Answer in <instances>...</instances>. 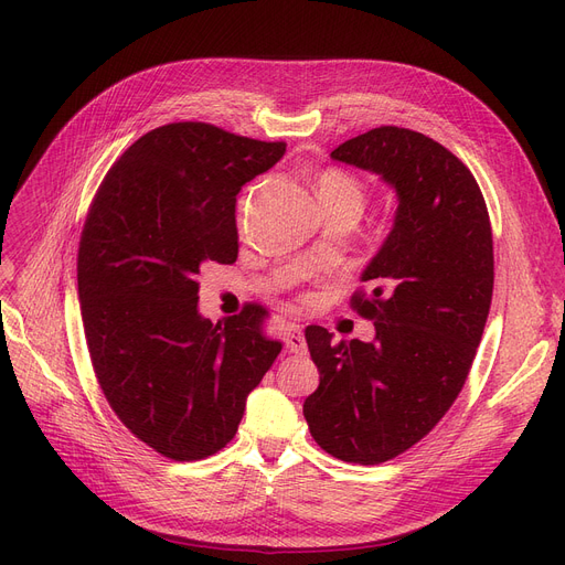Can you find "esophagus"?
<instances>
[{"instance_id":"esophagus-1","label":"esophagus","mask_w":565,"mask_h":565,"mask_svg":"<svg viewBox=\"0 0 565 565\" xmlns=\"http://www.w3.org/2000/svg\"><path fill=\"white\" fill-rule=\"evenodd\" d=\"M284 341H286V348L290 352H295V354H305L307 352V341H305L302 324H298V322H286Z\"/></svg>"}]
</instances>
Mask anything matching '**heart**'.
I'll list each match as a JSON object with an SVG mask.
<instances>
[{
	"label": "heart",
	"instance_id": "heart-1",
	"mask_svg": "<svg viewBox=\"0 0 565 565\" xmlns=\"http://www.w3.org/2000/svg\"><path fill=\"white\" fill-rule=\"evenodd\" d=\"M316 194H318L320 203L322 201H332V199H341V196H358V199H362V188H360L358 181H354L352 175L332 169V171H324L318 178Z\"/></svg>",
	"mask_w": 565,
	"mask_h": 565
}]
</instances>
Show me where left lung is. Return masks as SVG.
Masks as SVG:
<instances>
[{
    "mask_svg": "<svg viewBox=\"0 0 565 565\" xmlns=\"http://www.w3.org/2000/svg\"><path fill=\"white\" fill-rule=\"evenodd\" d=\"M332 158L380 173L398 211L350 298L375 341L305 330L320 373L305 419L322 451L380 465L422 441L462 390L492 302V226L477 178L422 132L380 126Z\"/></svg>",
    "mask_w": 565,
    "mask_h": 565,
    "instance_id": "obj_1",
    "label": "left lung"
}]
</instances>
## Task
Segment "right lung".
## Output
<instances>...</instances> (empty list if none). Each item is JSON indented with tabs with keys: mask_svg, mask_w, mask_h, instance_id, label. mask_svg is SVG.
<instances>
[{
	"mask_svg": "<svg viewBox=\"0 0 565 565\" xmlns=\"http://www.w3.org/2000/svg\"><path fill=\"white\" fill-rule=\"evenodd\" d=\"M284 153L286 141L167 124L114 162L88 205L77 249L88 358L116 417L164 458L224 449L281 352L260 305L201 318L196 275L235 263V196Z\"/></svg>",
	"mask_w": 565,
	"mask_h": 565,
	"instance_id": "1",
	"label": "right lung"
}]
</instances>
